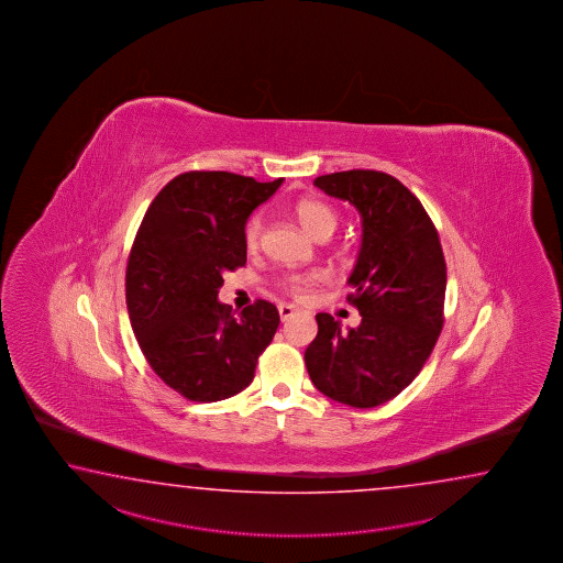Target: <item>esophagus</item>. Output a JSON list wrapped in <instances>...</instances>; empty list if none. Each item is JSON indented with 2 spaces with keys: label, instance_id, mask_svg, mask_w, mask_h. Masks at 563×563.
<instances>
[{
  "label": "esophagus",
  "instance_id": "obj_1",
  "mask_svg": "<svg viewBox=\"0 0 563 563\" xmlns=\"http://www.w3.org/2000/svg\"><path fill=\"white\" fill-rule=\"evenodd\" d=\"M294 313H296V308H294V306H287V303H282V306H279V318H282L284 322H287L289 318H294Z\"/></svg>",
  "mask_w": 563,
  "mask_h": 563
}]
</instances>
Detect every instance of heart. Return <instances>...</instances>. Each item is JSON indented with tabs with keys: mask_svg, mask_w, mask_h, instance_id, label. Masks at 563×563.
Segmentation results:
<instances>
[{
	"mask_svg": "<svg viewBox=\"0 0 563 563\" xmlns=\"http://www.w3.org/2000/svg\"><path fill=\"white\" fill-rule=\"evenodd\" d=\"M294 216L299 221V225L310 233L316 240H328L335 228H338V213L334 209L318 199H301L294 205ZM264 233V216L255 213L247 219L243 228V243L247 250H255L262 241ZM322 279V274L310 272V274H289V276L279 279V287L289 294L291 298H308L311 287L316 286Z\"/></svg>",
	"mask_w": 563,
	"mask_h": 563,
	"instance_id": "heart-1",
	"label": "heart"
}]
</instances>
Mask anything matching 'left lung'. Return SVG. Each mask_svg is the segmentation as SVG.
I'll return each mask as SVG.
<instances>
[{"instance_id":"obj_1","label":"left lung","mask_w":563,"mask_h":563,"mask_svg":"<svg viewBox=\"0 0 563 563\" xmlns=\"http://www.w3.org/2000/svg\"><path fill=\"white\" fill-rule=\"evenodd\" d=\"M313 185L362 217V247L347 279V301L362 322L344 332L330 313H318V335L303 356L308 374L332 400L380 407L419 376L443 330L441 240L422 203L393 175L354 168Z\"/></svg>"}]
</instances>
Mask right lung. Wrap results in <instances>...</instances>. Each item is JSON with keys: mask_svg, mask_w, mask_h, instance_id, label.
<instances>
[{"mask_svg": "<svg viewBox=\"0 0 563 563\" xmlns=\"http://www.w3.org/2000/svg\"><path fill=\"white\" fill-rule=\"evenodd\" d=\"M282 180L189 170L146 209L126 265L132 332L163 383L192 402H217L252 384L279 311L257 299L235 316L217 299L223 274L243 267V228Z\"/></svg>", "mask_w": 563, "mask_h": 563, "instance_id": "obj_1", "label": "right lung"}]
</instances>
